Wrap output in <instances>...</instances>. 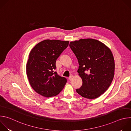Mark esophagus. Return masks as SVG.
Masks as SVG:
<instances>
[{"label": "esophagus", "instance_id": "34e87169", "mask_svg": "<svg viewBox=\"0 0 131 131\" xmlns=\"http://www.w3.org/2000/svg\"><path fill=\"white\" fill-rule=\"evenodd\" d=\"M73 74H70L69 77V80H71L72 79V78H73Z\"/></svg>", "mask_w": 131, "mask_h": 131}]
</instances>
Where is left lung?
Returning a JSON list of instances; mask_svg holds the SVG:
<instances>
[{"label":"left lung","mask_w":131,"mask_h":131,"mask_svg":"<svg viewBox=\"0 0 131 131\" xmlns=\"http://www.w3.org/2000/svg\"><path fill=\"white\" fill-rule=\"evenodd\" d=\"M69 47L78 59L77 71L82 80V85L76 92L88 99L99 97L108 89L114 77L113 53L104 43L91 38L71 41Z\"/></svg>","instance_id":"1"}]
</instances>
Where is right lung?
<instances>
[{"mask_svg":"<svg viewBox=\"0 0 131 131\" xmlns=\"http://www.w3.org/2000/svg\"><path fill=\"white\" fill-rule=\"evenodd\" d=\"M69 41L45 40L31 50L26 64V74L32 88L39 94L50 97L59 94L67 82L55 71V63Z\"/></svg>","mask_w":131,"mask_h":131,"instance_id":"add662e5","label":"right lung"}]
</instances>
